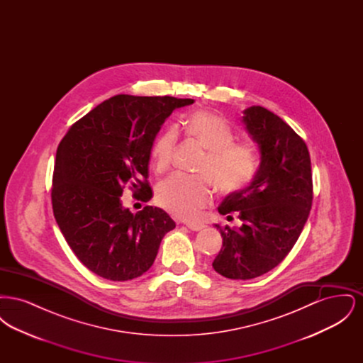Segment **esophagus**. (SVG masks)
Listing matches in <instances>:
<instances>
[{"instance_id":"obj_1","label":"esophagus","mask_w":363,"mask_h":363,"mask_svg":"<svg viewBox=\"0 0 363 363\" xmlns=\"http://www.w3.org/2000/svg\"><path fill=\"white\" fill-rule=\"evenodd\" d=\"M188 228H190L191 231H200V230H203L206 225H201V223H189V225H186Z\"/></svg>"}]
</instances>
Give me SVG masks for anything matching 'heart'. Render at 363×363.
Wrapping results in <instances>:
<instances>
[{
	"instance_id": "1",
	"label": "heart",
	"mask_w": 363,
	"mask_h": 363,
	"mask_svg": "<svg viewBox=\"0 0 363 363\" xmlns=\"http://www.w3.org/2000/svg\"><path fill=\"white\" fill-rule=\"evenodd\" d=\"M185 132L207 151L197 167V173L201 175L177 173L167 177L157 185L155 200L157 206L175 218L194 220L213 196L207 179H212L218 189L225 193L241 190L256 173L257 156L249 143L234 141L235 133L231 126L215 113L196 111L190 114L185 121ZM178 136V128L170 125L154 141L151 159L157 173L170 166Z\"/></svg>"
}]
</instances>
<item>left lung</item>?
<instances>
[{
	"label": "left lung",
	"instance_id": "left-lung-1",
	"mask_svg": "<svg viewBox=\"0 0 363 363\" xmlns=\"http://www.w3.org/2000/svg\"><path fill=\"white\" fill-rule=\"evenodd\" d=\"M242 122L259 147V170L218 208L227 219L237 212L243 225H215L223 245L212 267L222 277L249 280L274 269L293 249L309 218L313 184L308 147L290 125L261 106L243 110Z\"/></svg>",
	"mask_w": 363,
	"mask_h": 363
}]
</instances>
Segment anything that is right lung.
Segmentation results:
<instances>
[{"mask_svg":"<svg viewBox=\"0 0 363 363\" xmlns=\"http://www.w3.org/2000/svg\"><path fill=\"white\" fill-rule=\"evenodd\" d=\"M193 99L116 95L70 126L52 175L55 222L70 249L98 277L125 281L155 261L163 237L175 227L160 208L133 215L122 206L128 185L150 201L148 163L162 125Z\"/></svg>","mask_w":363,"mask_h":363,"instance_id":"1","label":"right lung"}]
</instances>
